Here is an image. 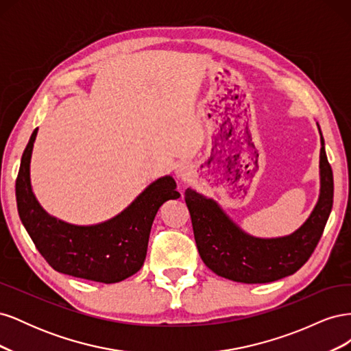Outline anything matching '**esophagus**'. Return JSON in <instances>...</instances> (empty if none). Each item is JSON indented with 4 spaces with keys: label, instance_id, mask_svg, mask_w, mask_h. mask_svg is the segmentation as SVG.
Listing matches in <instances>:
<instances>
[{
    "label": "esophagus",
    "instance_id": "obj_1",
    "mask_svg": "<svg viewBox=\"0 0 351 351\" xmlns=\"http://www.w3.org/2000/svg\"><path fill=\"white\" fill-rule=\"evenodd\" d=\"M176 174L180 180H186L189 176H190V168L187 165H180L177 169H176Z\"/></svg>",
    "mask_w": 351,
    "mask_h": 351
}]
</instances>
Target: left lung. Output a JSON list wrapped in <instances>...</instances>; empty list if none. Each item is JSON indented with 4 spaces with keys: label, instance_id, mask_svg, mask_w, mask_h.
Listing matches in <instances>:
<instances>
[{
    "label": "left lung",
    "instance_id": "1",
    "mask_svg": "<svg viewBox=\"0 0 351 351\" xmlns=\"http://www.w3.org/2000/svg\"><path fill=\"white\" fill-rule=\"evenodd\" d=\"M321 133V127L317 124ZM317 204L304 224L290 236L261 239L244 232L214 199L187 189L186 205L192 218L202 261L219 277L244 284L277 281L299 271L319 243L334 202L332 168L328 162L321 133Z\"/></svg>",
    "mask_w": 351,
    "mask_h": 351
}]
</instances>
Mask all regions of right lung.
Here are the masks:
<instances>
[{
  "label": "right lung",
  "mask_w": 351,
  "mask_h": 351,
  "mask_svg": "<svg viewBox=\"0 0 351 351\" xmlns=\"http://www.w3.org/2000/svg\"><path fill=\"white\" fill-rule=\"evenodd\" d=\"M32 133L16 180L19 217L36 249L52 268L71 277L104 284L120 282L142 268L158 209L178 199L171 176L155 180L119 215L95 226H74L49 215L30 184Z\"/></svg>",
  "instance_id": "add662e5"
}]
</instances>
